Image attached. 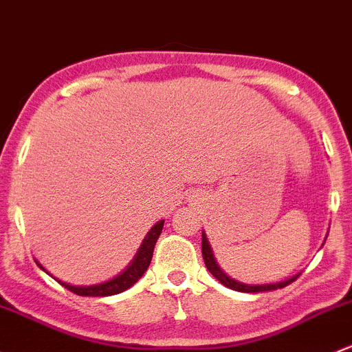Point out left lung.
<instances>
[{
  "instance_id": "left-lung-1",
  "label": "left lung",
  "mask_w": 352,
  "mask_h": 352,
  "mask_svg": "<svg viewBox=\"0 0 352 352\" xmlns=\"http://www.w3.org/2000/svg\"><path fill=\"white\" fill-rule=\"evenodd\" d=\"M202 256H204V263L207 266V270H209V272L212 273L214 278L219 280V282L223 283L224 287L231 288V290L246 292V294H254V292L278 290V288H283V287H287V285H290L292 282H295V280L298 278V275H300V273H297V275H294V276H290V278L283 280V282H276V283L251 285V283L238 282V280H234V278H231V276H229V275H226V273L223 272V268H221L219 263H217L216 256H214V253H212V248H210L209 239H207V236H206L204 231H202Z\"/></svg>"
}]
</instances>
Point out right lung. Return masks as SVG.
<instances>
[{
    "instance_id": "right-lung-1",
    "label": "right lung",
    "mask_w": 352,
    "mask_h": 352,
    "mask_svg": "<svg viewBox=\"0 0 352 352\" xmlns=\"http://www.w3.org/2000/svg\"><path fill=\"white\" fill-rule=\"evenodd\" d=\"M164 223L165 221H158V223L148 231V234L145 236V239H143L140 250L136 251L131 263H129L126 268L120 273V275L108 280V282L96 283V285H70V283L62 282V280L55 278V276L54 278L57 280L62 287H65L67 290L74 292L76 295H80V297H109V295H116V294H121V292L128 290L129 287H133V285L142 278L143 273H145L148 266H150L151 256H153L155 244H157L158 236H160L162 229H164ZM36 265H38L43 272L49 273L42 265L38 263V261H36Z\"/></svg>"
}]
</instances>
